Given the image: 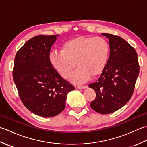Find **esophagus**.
Here are the masks:
<instances>
[{"label":"esophagus","mask_w":147,"mask_h":147,"mask_svg":"<svg viewBox=\"0 0 147 147\" xmlns=\"http://www.w3.org/2000/svg\"><path fill=\"white\" fill-rule=\"evenodd\" d=\"M88 88V86H87V85L78 86V88H79V89H85V88Z\"/></svg>","instance_id":"1"}]
</instances>
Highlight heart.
Here are the masks:
<instances>
[{
    "label": "heart",
    "mask_w": 147,
    "mask_h": 147,
    "mask_svg": "<svg viewBox=\"0 0 147 147\" xmlns=\"http://www.w3.org/2000/svg\"><path fill=\"white\" fill-rule=\"evenodd\" d=\"M109 45L102 37L79 36L63 43L62 50H54L49 61L55 69L64 78L70 76L77 63L80 66L71 76L74 83H86L92 76L100 74L107 64Z\"/></svg>",
    "instance_id": "b5f03b06"
}]
</instances>
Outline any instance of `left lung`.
<instances>
[{"label": "left lung", "mask_w": 147, "mask_h": 147, "mask_svg": "<svg viewBox=\"0 0 147 147\" xmlns=\"http://www.w3.org/2000/svg\"><path fill=\"white\" fill-rule=\"evenodd\" d=\"M102 35L109 40L110 55L97 82L89 85L96 93L90 106L96 112L107 114L119 110L129 100L140 66L135 49L125 40L109 33Z\"/></svg>", "instance_id": "left-lung-1"}]
</instances>
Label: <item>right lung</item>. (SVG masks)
Returning a JSON list of instances; mask_svg holds the SVG:
<instances>
[{
  "mask_svg": "<svg viewBox=\"0 0 147 147\" xmlns=\"http://www.w3.org/2000/svg\"><path fill=\"white\" fill-rule=\"evenodd\" d=\"M57 35H38L30 39L18 51L12 72L14 82L24 105L43 117L60 114L67 95L74 87L62 78L49 61Z\"/></svg>",
  "mask_w": 147,
  "mask_h": 147,
  "instance_id": "right-lung-1",
  "label": "right lung"
}]
</instances>
